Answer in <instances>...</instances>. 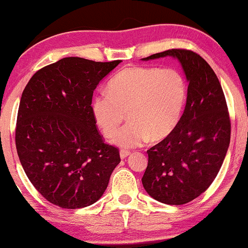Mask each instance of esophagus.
I'll use <instances>...</instances> for the list:
<instances>
[{
    "label": "esophagus",
    "mask_w": 248,
    "mask_h": 248,
    "mask_svg": "<svg viewBox=\"0 0 248 248\" xmlns=\"http://www.w3.org/2000/svg\"><path fill=\"white\" fill-rule=\"evenodd\" d=\"M130 155H131V152L130 151H126V150H121V152H120L121 159H126Z\"/></svg>",
    "instance_id": "obj_1"
}]
</instances>
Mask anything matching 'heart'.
Instances as JSON below:
<instances>
[{
    "label": "heart",
    "instance_id": "b5f03b06",
    "mask_svg": "<svg viewBox=\"0 0 248 248\" xmlns=\"http://www.w3.org/2000/svg\"><path fill=\"white\" fill-rule=\"evenodd\" d=\"M184 77L175 69L131 66L122 70L93 98L91 110L105 137L116 133L126 113L128 123L113 142L120 148L164 140L175 130L186 99Z\"/></svg>",
    "mask_w": 248,
    "mask_h": 248
}]
</instances>
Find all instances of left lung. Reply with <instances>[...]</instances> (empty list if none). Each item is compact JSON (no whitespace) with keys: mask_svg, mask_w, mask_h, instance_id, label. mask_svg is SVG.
I'll return each instance as SVG.
<instances>
[{"mask_svg":"<svg viewBox=\"0 0 248 248\" xmlns=\"http://www.w3.org/2000/svg\"><path fill=\"white\" fill-rule=\"evenodd\" d=\"M174 57L188 82L184 113L175 130L149 149L142 184L165 204L181 205L201 195L218 175L228 151L230 120L215 71L199 54L169 49L142 59Z\"/></svg>","mask_w":248,"mask_h":248,"instance_id":"1","label":"left lung"}]
</instances>
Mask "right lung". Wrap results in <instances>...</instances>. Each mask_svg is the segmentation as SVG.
<instances>
[{"label": "right lung", "instance_id": "1", "mask_svg": "<svg viewBox=\"0 0 248 248\" xmlns=\"http://www.w3.org/2000/svg\"><path fill=\"white\" fill-rule=\"evenodd\" d=\"M120 63L65 57L37 71L23 90L16 151L27 177L53 204H93L120 164L118 149L104 143L91 110L93 90Z\"/></svg>", "mask_w": 248, "mask_h": 248}]
</instances>
